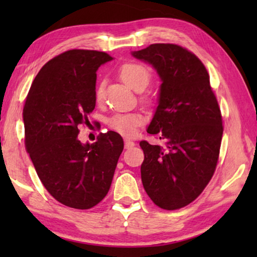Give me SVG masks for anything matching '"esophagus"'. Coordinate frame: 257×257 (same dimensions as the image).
I'll use <instances>...</instances> for the list:
<instances>
[{"mask_svg": "<svg viewBox=\"0 0 257 257\" xmlns=\"http://www.w3.org/2000/svg\"><path fill=\"white\" fill-rule=\"evenodd\" d=\"M135 146V142H132V140H128V139H126L125 140V149H131V147H133Z\"/></svg>", "mask_w": 257, "mask_h": 257, "instance_id": "1", "label": "esophagus"}]
</instances>
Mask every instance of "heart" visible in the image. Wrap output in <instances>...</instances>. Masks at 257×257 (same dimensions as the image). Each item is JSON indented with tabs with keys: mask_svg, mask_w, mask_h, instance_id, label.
<instances>
[{
	"mask_svg": "<svg viewBox=\"0 0 257 257\" xmlns=\"http://www.w3.org/2000/svg\"><path fill=\"white\" fill-rule=\"evenodd\" d=\"M119 77L128 87L138 90L145 89L151 80V72L146 65L138 62H128L119 68ZM103 93V84L97 87L96 97L99 99ZM144 122V114L140 112L117 113L108 119L107 124L114 132L124 137H133L138 131V127Z\"/></svg>",
	"mask_w": 257,
	"mask_h": 257,
	"instance_id": "1",
	"label": "heart"
}]
</instances>
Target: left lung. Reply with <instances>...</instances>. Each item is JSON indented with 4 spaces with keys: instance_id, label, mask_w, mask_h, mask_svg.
Listing matches in <instances>:
<instances>
[{
    "instance_id": "8db88e82",
    "label": "left lung",
    "mask_w": 257,
    "mask_h": 257,
    "mask_svg": "<svg viewBox=\"0 0 257 257\" xmlns=\"http://www.w3.org/2000/svg\"><path fill=\"white\" fill-rule=\"evenodd\" d=\"M161 79L158 106L147 133L165 146L140 142L142 181L160 208L173 210L198 198L212 179L222 139V117L205 65L177 44L157 43L132 52Z\"/></svg>"
}]
</instances>
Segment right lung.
Masks as SVG:
<instances>
[{"instance_id": "right-lung-1", "label": "right lung", "mask_w": 257, "mask_h": 257, "mask_svg": "<svg viewBox=\"0 0 257 257\" xmlns=\"http://www.w3.org/2000/svg\"><path fill=\"white\" fill-rule=\"evenodd\" d=\"M106 52L69 50L44 64L23 108L26 147L38 178L63 205L89 209L106 196L124 142L110 131L82 144L78 126L96 106L97 70Z\"/></svg>"}]
</instances>
